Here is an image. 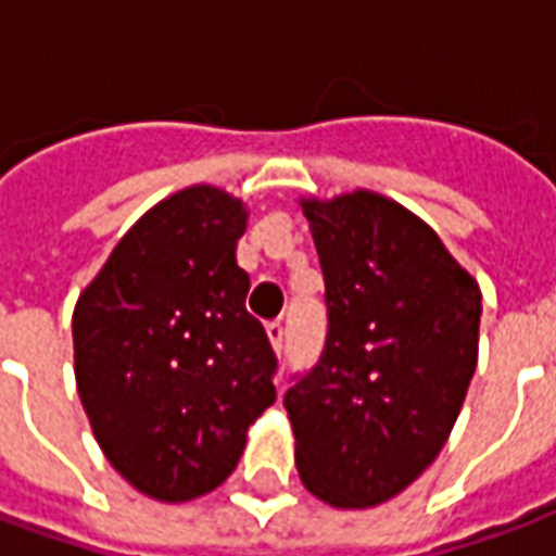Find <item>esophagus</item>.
Instances as JSON below:
<instances>
[{
    "label": "esophagus",
    "mask_w": 556,
    "mask_h": 556,
    "mask_svg": "<svg viewBox=\"0 0 556 556\" xmlns=\"http://www.w3.org/2000/svg\"><path fill=\"white\" fill-rule=\"evenodd\" d=\"M267 339H270V345H274V351H286V325L282 321H270L267 325Z\"/></svg>",
    "instance_id": "34e87169"
}]
</instances>
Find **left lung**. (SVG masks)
Masks as SVG:
<instances>
[{
	"label": "left lung",
	"instance_id": "1",
	"mask_svg": "<svg viewBox=\"0 0 556 556\" xmlns=\"http://www.w3.org/2000/svg\"><path fill=\"white\" fill-rule=\"evenodd\" d=\"M327 339L282 399L303 485L339 509L396 497L438 458L477 369L482 294L393 199H303Z\"/></svg>",
	"mask_w": 556,
	"mask_h": 556
}]
</instances>
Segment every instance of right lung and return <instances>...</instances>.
<instances>
[{
	"label": "right lung",
	"instance_id": "obj_1",
	"mask_svg": "<svg viewBox=\"0 0 556 556\" xmlns=\"http://www.w3.org/2000/svg\"><path fill=\"white\" fill-rule=\"evenodd\" d=\"M247 207L195 184L118 241L74 309V372L103 455L148 497L226 482L247 429L277 402V354L247 313L235 247Z\"/></svg>",
	"mask_w": 556,
	"mask_h": 556
}]
</instances>
